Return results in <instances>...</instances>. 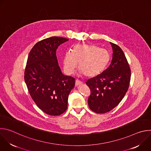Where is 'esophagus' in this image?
Wrapping results in <instances>:
<instances>
[{
  "mask_svg": "<svg viewBox=\"0 0 151 151\" xmlns=\"http://www.w3.org/2000/svg\"><path fill=\"white\" fill-rule=\"evenodd\" d=\"M82 82H81L79 80H76L75 81V85L76 86H78V85H82Z\"/></svg>",
  "mask_w": 151,
  "mask_h": 151,
  "instance_id": "34e87169",
  "label": "esophagus"
}]
</instances>
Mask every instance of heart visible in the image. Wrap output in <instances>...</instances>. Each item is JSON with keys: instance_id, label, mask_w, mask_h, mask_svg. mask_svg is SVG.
<instances>
[{"instance_id": "obj_1", "label": "heart", "mask_w": 151, "mask_h": 151, "mask_svg": "<svg viewBox=\"0 0 151 151\" xmlns=\"http://www.w3.org/2000/svg\"><path fill=\"white\" fill-rule=\"evenodd\" d=\"M110 60V54L106 50L94 45L78 44L71 51L64 54L63 69L68 75L72 74L77 65L85 78H92L100 75L106 68Z\"/></svg>"}]
</instances>
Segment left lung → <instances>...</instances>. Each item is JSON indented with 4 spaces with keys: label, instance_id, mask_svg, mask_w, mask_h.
I'll use <instances>...</instances> for the list:
<instances>
[{
    "label": "left lung",
    "instance_id": "obj_1",
    "mask_svg": "<svg viewBox=\"0 0 151 151\" xmlns=\"http://www.w3.org/2000/svg\"><path fill=\"white\" fill-rule=\"evenodd\" d=\"M110 44L113 54L109 66L86 82L91 90L88 106L97 114L108 112L115 107L125 96L130 81L131 70L124 52L117 45Z\"/></svg>",
    "mask_w": 151,
    "mask_h": 151
}]
</instances>
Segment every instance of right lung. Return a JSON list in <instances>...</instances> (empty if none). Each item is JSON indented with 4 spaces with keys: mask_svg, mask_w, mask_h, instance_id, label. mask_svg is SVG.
I'll use <instances>...</instances> for the list:
<instances>
[{
    "mask_svg": "<svg viewBox=\"0 0 151 151\" xmlns=\"http://www.w3.org/2000/svg\"><path fill=\"white\" fill-rule=\"evenodd\" d=\"M69 39L53 36L35 45L27 58L24 81L37 107L44 113L57 116L68 108V97L75 80L63 74L56 56L58 47Z\"/></svg>",
    "mask_w": 151,
    "mask_h": 151,
    "instance_id": "add662e5",
    "label": "right lung"
}]
</instances>
